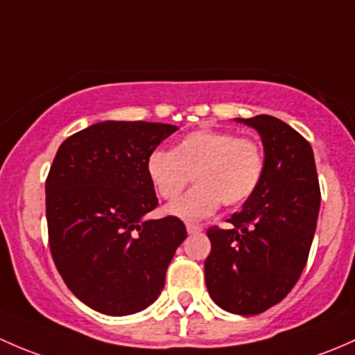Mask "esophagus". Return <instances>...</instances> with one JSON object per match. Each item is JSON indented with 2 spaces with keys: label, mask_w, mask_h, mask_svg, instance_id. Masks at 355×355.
<instances>
[{
  "label": "esophagus",
  "mask_w": 355,
  "mask_h": 355,
  "mask_svg": "<svg viewBox=\"0 0 355 355\" xmlns=\"http://www.w3.org/2000/svg\"><path fill=\"white\" fill-rule=\"evenodd\" d=\"M186 231H188V234H198L203 231V227L198 224H186Z\"/></svg>",
  "instance_id": "34e87169"
}]
</instances>
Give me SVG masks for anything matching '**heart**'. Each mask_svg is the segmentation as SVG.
Wrapping results in <instances>:
<instances>
[{
	"label": "heart",
	"mask_w": 355,
	"mask_h": 355,
	"mask_svg": "<svg viewBox=\"0 0 355 355\" xmlns=\"http://www.w3.org/2000/svg\"><path fill=\"white\" fill-rule=\"evenodd\" d=\"M263 167L258 141L232 131L196 130L184 135L171 152L153 150L147 159V176L164 200H176L193 176L195 188L166 211L182 220H200L220 203L234 207L246 202L261 181Z\"/></svg>",
	"instance_id": "heart-1"
}]
</instances>
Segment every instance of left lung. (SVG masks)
<instances>
[{"instance_id": "obj_1", "label": "left lung", "mask_w": 355, "mask_h": 355, "mask_svg": "<svg viewBox=\"0 0 355 355\" xmlns=\"http://www.w3.org/2000/svg\"><path fill=\"white\" fill-rule=\"evenodd\" d=\"M236 121L258 131L265 167L253 195L229 218L232 229L207 231L205 282L215 304L253 316L282 301L301 277L321 195L311 145L294 128L268 114Z\"/></svg>"}]
</instances>
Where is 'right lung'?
I'll return each instance as SVG.
<instances>
[{
  "mask_svg": "<svg viewBox=\"0 0 355 355\" xmlns=\"http://www.w3.org/2000/svg\"><path fill=\"white\" fill-rule=\"evenodd\" d=\"M176 130L102 121L58 148L46 181L51 254L69 291L98 313L126 316L148 308L186 239L178 217L145 218L159 203L147 159Z\"/></svg>",
  "mask_w": 355,
  "mask_h": 355,
  "instance_id": "right-lung-1",
  "label": "right lung"
}]
</instances>
